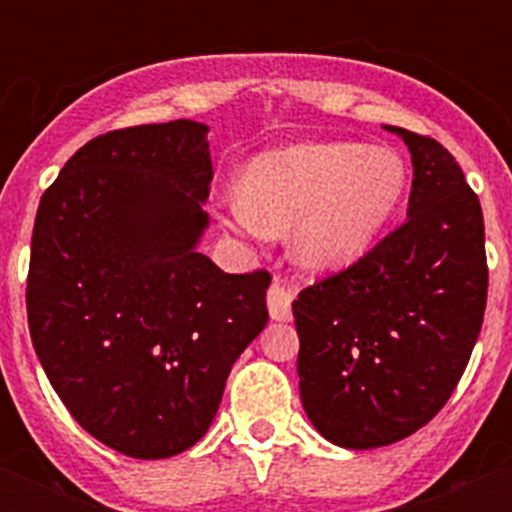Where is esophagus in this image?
<instances>
[{
  "mask_svg": "<svg viewBox=\"0 0 512 512\" xmlns=\"http://www.w3.org/2000/svg\"><path fill=\"white\" fill-rule=\"evenodd\" d=\"M292 300L295 295L289 292L279 279L273 281L271 289H268V313H271L273 321H289L292 319Z\"/></svg>",
  "mask_w": 512,
  "mask_h": 512,
  "instance_id": "34e87169",
  "label": "esophagus"
}]
</instances>
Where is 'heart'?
<instances>
[{
  "instance_id": "obj_1",
  "label": "heart",
  "mask_w": 512,
  "mask_h": 512,
  "mask_svg": "<svg viewBox=\"0 0 512 512\" xmlns=\"http://www.w3.org/2000/svg\"><path fill=\"white\" fill-rule=\"evenodd\" d=\"M409 167L393 148L303 143L255 156L228 196L233 228L292 233L295 260L335 273L361 263L404 204Z\"/></svg>"
}]
</instances>
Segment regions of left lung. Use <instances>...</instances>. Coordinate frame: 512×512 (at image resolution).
Returning a JSON list of instances; mask_svg holds the SVG:
<instances>
[{"label":"left lung","instance_id":"obj_1","mask_svg":"<svg viewBox=\"0 0 512 512\" xmlns=\"http://www.w3.org/2000/svg\"><path fill=\"white\" fill-rule=\"evenodd\" d=\"M412 154L406 223L292 303L313 428L377 449L428 425L457 388L486 311L484 212L438 140L388 127Z\"/></svg>","mask_w":512,"mask_h":512}]
</instances>
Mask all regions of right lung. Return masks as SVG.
<instances>
[{
    "label": "right lung",
    "instance_id": "1",
    "mask_svg": "<svg viewBox=\"0 0 512 512\" xmlns=\"http://www.w3.org/2000/svg\"><path fill=\"white\" fill-rule=\"evenodd\" d=\"M207 132L177 119L98 135L36 212V356L71 417L135 460L175 457L207 433L233 361L268 324L271 273H223L196 249Z\"/></svg>",
    "mask_w": 512,
    "mask_h": 512
}]
</instances>
